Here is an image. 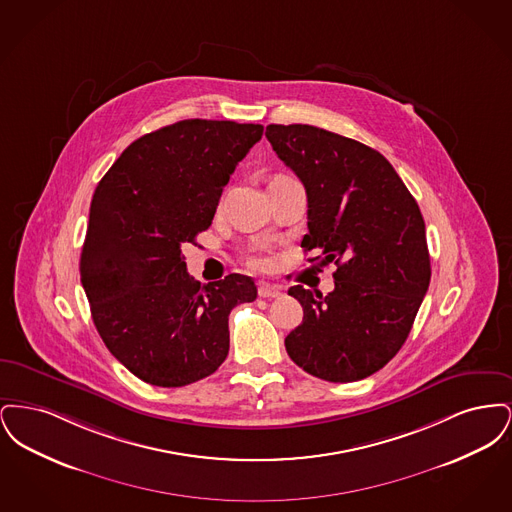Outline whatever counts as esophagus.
I'll use <instances>...</instances> for the list:
<instances>
[{
    "instance_id": "34e87169",
    "label": "esophagus",
    "mask_w": 512,
    "mask_h": 512,
    "mask_svg": "<svg viewBox=\"0 0 512 512\" xmlns=\"http://www.w3.org/2000/svg\"><path fill=\"white\" fill-rule=\"evenodd\" d=\"M280 295V290L276 286H270V284H259V297H265V299H274Z\"/></svg>"
}]
</instances>
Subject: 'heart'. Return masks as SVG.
<instances>
[{"label":"heart","instance_id":"obj_1","mask_svg":"<svg viewBox=\"0 0 512 512\" xmlns=\"http://www.w3.org/2000/svg\"><path fill=\"white\" fill-rule=\"evenodd\" d=\"M278 178H282V176H278ZM249 265L253 268H257V270H263V268L268 267V259L265 255H261V253H255V255H249Z\"/></svg>","mask_w":512,"mask_h":512}]
</instances>
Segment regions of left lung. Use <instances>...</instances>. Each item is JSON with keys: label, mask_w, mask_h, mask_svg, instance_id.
Instances as JSON below:
<instances>
[{"label": "left lung", "mask_w": 512, "mask_h": 512, "mask_svg": "<svg viewBox=\"0 0 512 512\" xmlns=\"http://www.w3.org/2000/svg\"><path fill=\"white\" fill-rule=\"evenodd\" d=\"M276 155L303 182L301 247L334 263L328 295L293 286L303 322L286 351L305 372L355 382L388 365L407 340L430 286V253L418 203L376 149L309 124H268Z\"/></svg>", "instance_id": "8db88e82"}]
</instances>
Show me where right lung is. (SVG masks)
<instances>
[{"instance_id":"1","label":"right lung","mask_w":512,"mask_h":512,"mask_svg":"<svg viewBox=\"0 0 512 512\" xmlns=\"http://www.w3.org/2000/svg\"><path fill=\"white\" fill-rule=\"evenodd\" d=\"M261 124L188 119L132 142L99 180L80 255V280L113 357L151 386L213 374L230 347L228 315L257 297L244 274L201 286L186 270L236 165Z\"/></svg>"}]
</instances>
